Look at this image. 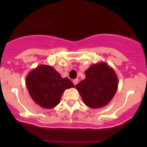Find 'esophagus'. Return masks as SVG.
Wrapping results in <instances>:
<instances>
[{
    "label": "esophagus",
    "instance_id": "obj_1",
    "mask_svg": "<svg viewBox=\"0 0 147 147\" xmlns=\"http://www.w3.org/2000/svg\"><path fill=\"white\" fill-rule=\"evenodd\" d=\"M78 81H79V80H78V79H75V80H73V83H74V85H76V84L78 83Z\"/></svg>",
    "mask_w": 147,
    "mask_h": 147
}]
</instances>
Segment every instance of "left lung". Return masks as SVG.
<instances>
[{
	"instance_id": "obj_1",
	"label": "left lung",
	"mask_w": 147,
	"mask_h": 147,
	"mask_svg": "<svg viewBox=\"0 0 147 147\" xmlns=\"http://www.w3.org/2000/svg\"><path fill=\"white\" fill-rule=\"evenodd\" d=\"M85 79L76 85L85 105L99 108L109 103L118 88L115 72L105 62L93 65L85 71Z\"/></svg>"
}]
</instances>
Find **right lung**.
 <instances>
[{
    "mask_svg": "<svg viewBox=\"0 0 147 147\" xmlns=\"http://www.w3.org/2000/svg\"><path fill=\"white\" fill-rule=\"evenodd\" d=\"M26 86L36 103L43 108L51 109L59 103L65 90L74 85L67 77H61L53 67L42 65L28 74Z\"/></svg>",
    "mask_w": 147,
    "mask_h": 147,
    "instance_id": "add662e5",
    "label": "right lung"
}]
</instances>
